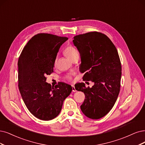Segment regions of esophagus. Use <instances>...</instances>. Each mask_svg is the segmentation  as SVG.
I'll list each match as a JSON object with an SVG mask.
<instances>
[{
    "instance_id": "34e87169",
    "label": "esophagus",
    "mask_w": 145,
    "mask_h": 145,
    "mask_svg": "<svg viewBox=\"0 0 145 145\" xmlns=\"http://www.w3.org/2000/svg\"><path fill=\"white\" fill-rule=\"evenodd\" d=\"M72 91L73 92H76V89H75V88H74V85H72Z\"/></svg>"
}]
</instances>
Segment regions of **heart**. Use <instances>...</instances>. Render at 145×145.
<instances>
[{"mask_svg": "<svg viewBox=\"0 0 145 145\" xmlns=\"http://www.w3.org/2000/svg\"><path fill=\"white\" fill-rule=\"evenodd\" d=\"M64 54L70 59V60H71L74 56L78 55V51H77V50L75 48H74L72 46H69L66 47L65 48V50H64ZM56 60L54 62V65H56ZM65 78L69 80V81H71L72 78L71 75H67L66 76Z\"/></svg>", "mask_w": 145, "mask_h": 145, "instance_id": "1", "label": "heart"}]
</instances>
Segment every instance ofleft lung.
<instances>
[{
    "mask_svg": "<svg viewBox=\"0 0 145 145\" xmlns=\"http://www.w3.org/2000/svg\"><path fill=\"white\" fill-rule=\"evenodd\" d=\"M73 43L81 56L79 71L85 73L83 79L94 82L92 88H86L84 82L74 85L85 94L81 109L89 118L100 119L113 108L120 93L118 52L108 36L96 31L74 36Z\"/></svg>",
    "mask_w": 145,
    "mask_h": 145,
    "instance_id": "8db88e82",
    "label": "left lung"
}]
</instances>
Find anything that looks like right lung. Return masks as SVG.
Returning a JSON list of instances; mask_svg holds the SVG:
<instances>
[{"instance_id": "obj_1", "label": "right lung", "mask_w": 145, "mask_h": 145, "mask_svg": "<svg viewBox=\"0 0 145 145\" xmlns=\"http://www.w3.org/2000/svg\"><path fill=\"white\" fill-rule=\"evenodd\" d=\"M68 39L40 33L29 40L18 61V87L30 113L37 118L49 121L60 113L63 101L72 91L71 85L60 82L54 87L46 82L53 72L60 46Z\"/></svg>"}]
</instances>
